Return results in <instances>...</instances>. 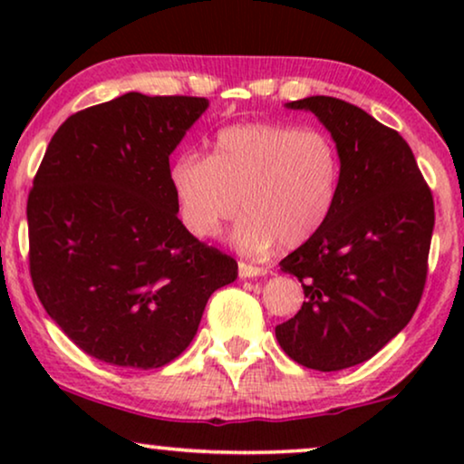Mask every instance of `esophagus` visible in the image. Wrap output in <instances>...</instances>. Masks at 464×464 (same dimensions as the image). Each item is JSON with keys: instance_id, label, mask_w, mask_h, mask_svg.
<instances>
[{"instance_id": "34e87169", "label": "esophagus", "mask_w": 464, "mask_h": 464, "mask_svg": "<svg viewBox=\"0 0 464 464\" xmlns=\"http://www.w3.org/2000/svg\"><path fill=\"white\" fill-rule=\"evenodd\" d=\"M268 268H262V266H253L246 262H238V275L240 278H253V276H264Z\"/></svg>"}]
</instances>
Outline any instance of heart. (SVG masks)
<instances>
[{
  "label": "heart",
  "instance_id": "1",
  "mask_svg": "<svg viewBox=\"0 0 464 464\" xmlns=\"http://www.w3.org/2000/svg\"><path fill=\"white\" fill-rule=\"evenodd\" d=\"M340 175L338 145L327 132L272 122L227 126L211 158L183 154L169 169L186 230L200 240L218 237L243 207L232 240L246 253L313 238L338 200Z\"/></svg>",
  "mask_w": 464,
  "mask_h": 464
}]
</instances>
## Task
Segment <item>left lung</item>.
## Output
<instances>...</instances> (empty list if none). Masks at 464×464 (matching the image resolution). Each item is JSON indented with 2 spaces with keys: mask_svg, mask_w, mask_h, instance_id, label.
I'll list each match as a JSON object with an SVG mask.
<instances>
[{
  "mask_svg": "<svg viewBox=\"0 0 464 464\" xmlns=\"http://www.w3.org/2000/svg\"><path fill=\"white\" fill-rule=\"evenodd\" d=\"M287 107L325 124L342 175L325 224L281 262L306 302L275 332L295 363L338 372L372 359L414 316L427 283L433 194L405 139L361 107L334 97Z\"/></svg>",
  "mask_w": 464,
  "mask_h": 464,
  "instance_id": "8db88e82",
  "label": "left lung"
}]
</instances>
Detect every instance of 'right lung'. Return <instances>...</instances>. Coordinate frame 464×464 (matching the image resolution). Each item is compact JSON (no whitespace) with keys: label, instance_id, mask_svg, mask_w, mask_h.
Instances as JSON below:
<instances>
[{"label":"right lung","instance_id":"right-lung-1","mask_svg":"<svg viewBox=\"0 0 464 464\" xmlns=\"http://www.w3.org/2000/svg\"><path fill=\"white\" fill-rule=\"evenodd\" d=\"M205 97L126 92L69 116L27 200L29 272L56 325L118 367L170 363L238 264L177 218L169 156Z\"/></svg>","mask_w":464,"mask_h":464}]
</instances>
